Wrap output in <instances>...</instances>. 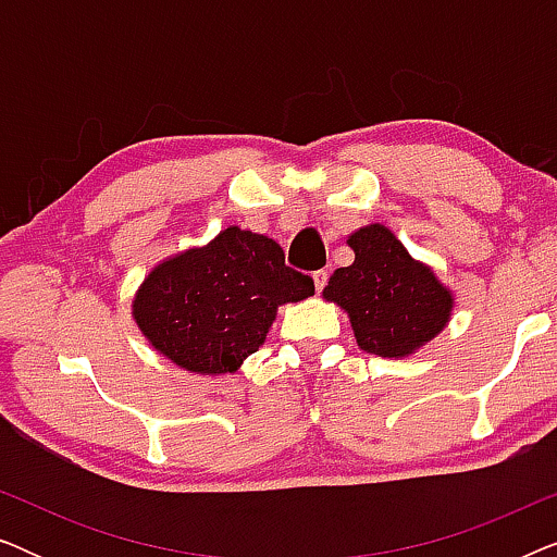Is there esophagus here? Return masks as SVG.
<instances>
[{
  "label": "esophagus",
  "instance_id": "obj_1",
  "mask_svg": "<svg viewBox=\"0 0 557 557\" xmlns=\"http://www.w3.org/2000/svg\"><path fill=\"white\" fill-rule=\"evenodd\" d=\"M311 278H314V288H317V294H319V292H322V288L326 286V278H330V273H326V271H317Z\"/></svg>",
  "mask_w": 557,
  "mask_h": 557
}]
</instances>
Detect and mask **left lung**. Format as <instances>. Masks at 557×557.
Listing matches in <instances>:
<instances>
[{
    "mask_svg": "<svg viewBox=\"0 0 557 557\" xmlns=\"http://www.w3.org/2000/svg\"><path fill=\"white\" fill-rule=\"evenodd\" d=\"M352 265L332 273L322 296L345 311L357 347L377 357L416 355L451 322L454 292L416 261L391 227L370 223L347 235Z\"/></svg>",
    "mask_w": 557,
    "mask_h": 557,
    "instance_id": "obj_1",
    "label": "left lung"
}]
</instances>
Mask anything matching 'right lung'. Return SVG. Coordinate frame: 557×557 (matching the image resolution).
<instances>
[{
	"instance_id": "obj_1",
	"label": "right lung",
	"mask_w": 557,
	"mask_h": 557,
	"mask_svg": "<svg viewBox=\"0 0 557 557\" xmlns=\"http://www.w3.org/2000/svg\"><path fill=\"white\" fill-rule=\"evenodd\" d=\"M314 294L269 235L225 227L205 246L159 261L136 288L132 317L159 355L195 372H235L265 342L276 311Z\"/></svg>"
}]
</instances>
